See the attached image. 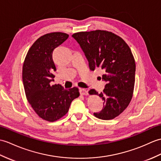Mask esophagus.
<instances>
[{"label": "esophagus", "mask_w": 161, "mask_h": 161, "mask_svg": "<svg viewBox=\"0 0 161 161\" xmlns=\"http://www.w3.org/2000/svg\"><path fill=\"white\" fill-rule=\"evenodd\" d=\"M80 94L82 95H88V91H86V90L84 88H80Z\"/></svg>", "instance_id": "34e87169"}]
</instances>
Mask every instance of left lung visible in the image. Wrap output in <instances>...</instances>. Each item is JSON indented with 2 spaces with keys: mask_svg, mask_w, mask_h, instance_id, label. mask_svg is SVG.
Listing matches in <instances>:
<instances>
[{
  "mask_svg": "<svg viewBox=\"0 0 161 161\" xmlns=\"http://www.w3.org/2000/svg\"><path fill=\"white\" fill-rule=\"evenodd\" d=\"M72 36L84 52L90 69L103 70L102 80L107 82L100 94L95 89L88 91L104 101L102 110L94 115L103 120L114 119L126 109L133 96L136 64L131 49L120 36L104 30L77 32Z\"/></svg>",
  "mask_w": 161,
  "mask_h": 161,
  "instance_id": "8db88e82",
  "label": "left lung"
}]
</instances>
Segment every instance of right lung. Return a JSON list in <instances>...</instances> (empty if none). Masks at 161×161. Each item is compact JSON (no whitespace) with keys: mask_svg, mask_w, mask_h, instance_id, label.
Listing matches in <instances>:
<instances>
[{"mask_svg":"<svg viewBox=\"0 0 161 161\" xmlns=\"http://www.w3.org/2000/svg\"><path fill=\"white\" fill-rule=\"evenodd\" d=\"M69 38L62 32H53L40 36L29 49L22 66L26 97L40 118L53 122L63 117L69 110L72 101L80 96L79 89L65 90L59 84L51 85L56 70L52 58L53 51Z\"/></svg>","mask_w":161,"mask_h":161,"instance_id":"obj_1","label":"right lung"}]
</instances>
